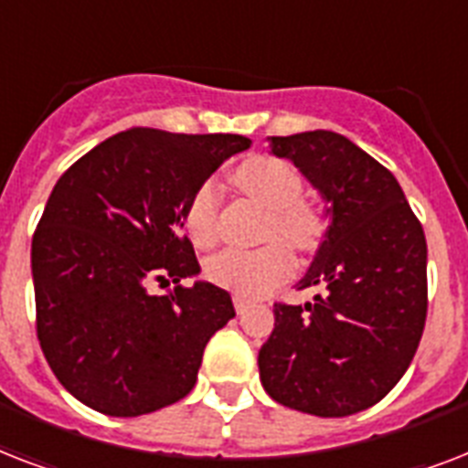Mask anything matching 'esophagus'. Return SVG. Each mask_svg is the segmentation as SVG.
Returning a JSON list of instances; mask_svg holds the SVG:
<instances>
[{
    "label": "esophagus",
    "instance_id": "obj_1",
    "mask_svg": "<svg viewBox=\"0 0 468 468\" xmlns=\"http://www.w3.org/2000/svg\"><path fill=\"white\" fill-rule=\"evenodd\" d=\"M233 303H235V311L240 313V315L250 308V301L245 299V296H240V293H235V296H233Z\"/></svg>",
    "mask_w": 468,
    "mask_h": 468
}]
</instances>
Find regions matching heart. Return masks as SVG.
I'll return each mask as SVG.
<instances>
[{
	"mask_svg": "<svg viewBox=\"0 0 468 468\" xmlns=\"http://www.w3.org/2000/svg\"><path fill=\"white\" fill-rule=\"evenodd\" d=\"M245 194L270 208L264 218V238H282L296 248H308L320 233L318 213L301 201L303 184L299 172L286 160L257 155L235 172ZM220 184L206 179L191 191L184 206V223L197 248H213L218 240ZM296 270L292 250L284 242H267L255 250H223L206 260L204 274L216 286L255 299L292 277Z\"/></svg>",
	"mask_w": 468,
	"mask_h": 468,
	"instance_id": "obj_1",
	"label": "heart"
}]
</instances>
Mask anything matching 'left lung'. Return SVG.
I'll use <instances>...</instances> for the list:
<instances>
[{
    "label": "left lung",
    "mask_w": 468,
    "mask_h": 468,
    "mask_svg": "<svg viewBox=\"0 0 468 468\" xmlns=\"http://www.w3.org/2000/svg\"><path fill=\"white\" fill-rule=\"evenodd\" d=\"M327 201L330 226L299 289L306 306L274 303L257 356L264 391L286 408L345 418L374 406L406 374L428 315V245L400 184L333 131L271 135Z\"/></svg>",
    "instance_id": "obj_1"
}]
</instances>
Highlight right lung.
I'll list each match as a JSON object with an SVG mask.
<instances>
[{
  "label": "right lung",
  "mask_w": 468,
  "mask_h": 468,
  "mask_svg": "<svg viewBox=\"0 0 468 468\" xmlns=\"http://www.w3.org/2000/svg\"><path fill=\"white\" fill-rule=\"evenodd\" d=\"M250 138L131 128L99 143L53 186L33 233L36 333L50 369L77 400L135 418L182 400L230 293L197 282L184 206ZM148 281L175 292L150 297Z\"/></svg>",
  "instance_id": "right-lung-1"
}]
</instances>
